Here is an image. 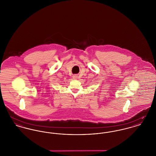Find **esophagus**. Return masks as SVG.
Instances as JSON below:
<instances>
[{
	"label": "esophagus",
	"instance_id": "obj_1",
	"mask_svg": "<svg viewBox=\"0 0 156 156\" xmlns=\"http://www.w3.org/2000/svg\"><path fill=\"white\" fill-rule=\"evenodd\" d=\"M77 74H74L73 76V79H77Z\"/></svg>",
	"mask_w": 156,
	"mask_h": 156
}]
</instances>
